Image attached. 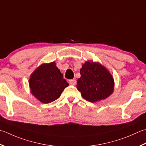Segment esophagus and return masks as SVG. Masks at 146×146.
<instances>
[{
  "instance_id": "obj_1",
  "label": "esophagus",
  "mask_w": 146,
  "mask_h": 146,
  "mask_svg": "<svg viewBox=\"0 0 146 146\" xmlns=\"http://www.w3.org/2000/svg\"><path fill=\"white\" fill-rule=\"evenodd\" d=\"M68 82H69V84L70 85H75L76 81V80H69Z\"/></svg>"
}]
</instances>
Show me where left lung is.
I'll list each match as a JSON object with an SVG mask.
<instances>
[{"instance_id": "1", "label": "left lung", "mask_w": 146, "mask_h": 146, "mask_svg": "<svg viewBox=\"0 0 146 146\" xmlns=\"http://www.w3.org/2000/svg\"><path fill=\"white\" fill-rule=\"evenodd\" d=\"M80 73L81 77L77 80L76 88L87 101L91 102L101 101L113 92V77L101 64L85 62Z\"/></svg>"}]
</instances>
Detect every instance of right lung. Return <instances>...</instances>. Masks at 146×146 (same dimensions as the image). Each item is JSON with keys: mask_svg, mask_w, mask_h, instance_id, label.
<instances>
[{"mask_svg": "<svg viewBox=\"0 0 146 146\" xmlns=\"http://www.w3.org/2000/svg\"><path fill=\"white\" fill-rule=\"evenodd\" d=\"M29 82L31 94L45 104L58 99L68 86L54 62L40 66L32 73Z\"/></svg>", "mask_w": 146, "mask_h": 146, "instance_id": "1", "label": "right lung"}]
</instances>
